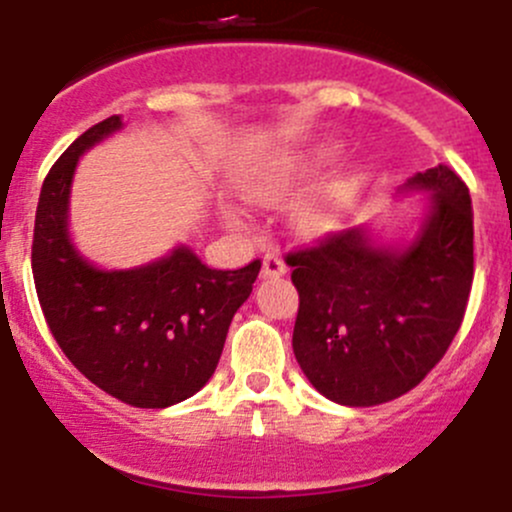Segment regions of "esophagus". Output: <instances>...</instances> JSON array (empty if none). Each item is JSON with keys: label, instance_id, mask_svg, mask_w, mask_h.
I'll use <instances>...</instances> for the list:
<instances>
[{"label": "esophagus", "instance_id": "obj_1", "mask_svg": "<svg viewBox=\"0 0 512 512\" xmlns=\"http://www.w3.org/2000/svg\"><path fill=\"white\" fill-rule=\"evenodd\" d=\"M285 272H288V265H285V260L280 257V252H265V257H262V278H280Z\"/></svg>", "mask_w": 512, "mask_h": 512}]
</instances>
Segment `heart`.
I'll use <instances>...</instances> for the list:
<instances>
[{
	"mask_svg": "<svg viewBox=\"0 0 512 512\" xmlns=\"http://www.w3.org/2000/svg\"><path fill=\"white\" fill-rule=\"evenodd\" d=\"M336 151V146H321L315 148L310 156H300V159L285 156V159L270 161V164L260 166V169L247 179L245 194L252 202L260 204L283 202V199L295 194V191L313 176L315 166L323 164V161H331L333 156H336ZM348 202H351V186L336 184L328 191L326 202L315 204V207H308L305 212H300V224L308 229L323 227V224H328V219L336 212H341Z\"/></svg>",
	"mask_w": 512,
	"mask_h": 512,
	"instance_id": "obj_1",
	"label": "heart"
}]
</instances>
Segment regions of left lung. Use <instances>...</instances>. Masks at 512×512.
I'll use <instances>...</instances> for the list:
<instances>
[{
  "instance_id": "obj_1",
  "label": "left lung",
  "mask_w": 512,
  "mask_h": 512,
  "mask_svg": "<svg viewBox=\"0 0 512 512\" xmlns=\"http://www.w3.org/2000/svg\"><path fill=\"white\" fill-rule=\"evenodd\" d=\"M429 212L407 247L376 245L366 227L288 252L300 305L293 351L310 384L343 407H376L412 391L465 318L475 257L472 202L450 166L412 176Z\"/></svg>"
}]
</instances>
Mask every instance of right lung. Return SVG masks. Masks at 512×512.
Wrapping results in <instances>:
<instances>
[{"mask_svg":"<svg viewBox=\"0 0 512 512\" xmlns=\"http://www.w3.org/2000/svg\"><path fill=\"white\" fill-rule=\"evenodd\" d=\"M121 126V116L95 123L45 176L32 275L47 326L70 364L123 404L164 409L212 379L229 323L250 298L260 260L240 270H212L189 247H176L133 270L90 265L70 242V184L80 156Z\"/></svg>","mask_w":512,"mask_h":512,"instance_id":"obj_1","label":"right lung"}]
</instances>
